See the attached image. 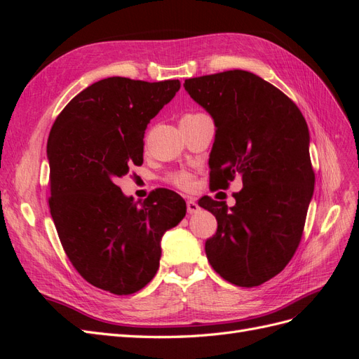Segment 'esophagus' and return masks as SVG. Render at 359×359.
Instances as JSON below:
<instances>
[{"mask_svg":"<svg viewBox=\"0 0 359 359\" xmlns=\"http://www.w3.org/2000/svg\"><path fill=\"white\" fill-rule=\"evenodd\" d=\"M199 211V205L194 201H187V212L189 214H196Z\"/></svg>","mask_w":359,"mask_h":359,"instance_id":"1","label":"esophagus"}]
</instances>
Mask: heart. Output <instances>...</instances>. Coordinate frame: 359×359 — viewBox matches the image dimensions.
I'll use <instances>...</instances> for the list:
<instances>
[{
	"label": "heart",
	"instance_id": "heart-1",
	"mask_svg": "<svg viewBox=\"0 0 359 359\" xmlns=\"http://www.w3.org/2000/svg\"><path fill=\"white\" fill-rule=\"evenodd\" d=\"M198 114H189L186 116H194ZM182 116V118H186ZM169 181L173 184V186H177L178 189H182V190H190L193 187V175L189 172H177L173 173V175L169 177Z\"/></svg>",
	"mask_w": 359,
	"mask_h": 359
}]
</instances>
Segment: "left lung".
<instances>
[{
    "label": "left lung",
    "mask_w": 359,
    "mask_h": 359,
    "mask_svg": "<svg viewBox=\"0 0 359 359\" xmlns=\"http://www.w3.org/2000/svg\"><path fill=\"white\" fill-rule=\"evenodd\" d=\"M184 88L215 126L211 187L243 180L233 206L199 201L219 224L205 243L206 257L229 283L259 286L287 265L301 241L314 190L307 123L287 95L250 72L201 76Z\"/></svg>",
    "instance_id": "obj_1"
}]
</instances>
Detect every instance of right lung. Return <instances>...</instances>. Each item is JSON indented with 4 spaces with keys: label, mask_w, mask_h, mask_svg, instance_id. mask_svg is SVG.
Here are the masks:
<instances>
[{
    "label": "right lung",
    "mask_w": 359,
    "mask_h": 359,
    "mask_svg": "<svg viewBox=\"0 0 359 359\" xmlns=\"http://www.w3.org/2000/svg\"><path fill=\"white\" fill-rule=\"evenodd\" d=\"M180 86L102 79L72 99L49 133V206L61 244L88 283L115 295L153 280L163 235L187 212L172 190L158 189L137 205L115 184L142 165L145 130Z\"/></svg>",
    "instance_id": "right-lung-1"
}]
</instances>
